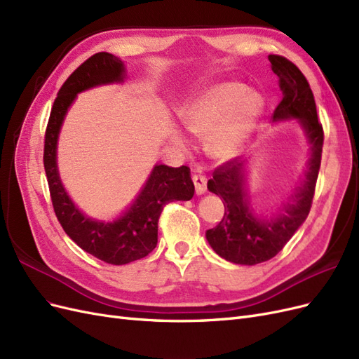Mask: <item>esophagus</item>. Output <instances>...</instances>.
<instances>
[{"label":"esophagus","instance_id":"esophagus-1","mask_svg":"<svg viewBox=\"0 0 359 359\" xmlns=\"http://www.w3.org/2000/svg\"><path fill=\"white\" fill-rule=\"evenodd\" d=\"M191 180H193V184H194V189H196V194H203L205 190H206V178L202 175L199 169L193 170Z\"/></svg>","mask_w":359,"mask_h":359}]
</instances>
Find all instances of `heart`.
<instances>
[{
  "label": "heart",
  "mask_w": 359,
  "mask_h": 359,
  "mask_svg": "<svg viewBox=\"0 0 359 359\" xmlns=\"http://www.w3.org/2000/svg\"><path fill=\"white\" fill-rule=\"evenodd\" d=\"M260 112L262 100L256 93L243 83L223 82L184 104L181 118L191 133L210 135L212 154L229 157L255 128Z\"/></svg>",
  "instance_id": "1"
}]
</instances>
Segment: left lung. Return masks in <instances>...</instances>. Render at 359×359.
Listing matches in <instances>:
<instances>
[{
  "instance_id": "1",
  "label": "left lung",
  "mask_w": 359,
  "mask_h": 359,
  "mask_svg": "<svg viewBox=\"0 0 359 359\" xmlns=\"http://www.w3.org/2000/svg\"><path fill=\"white\" fill-rule=\"evenodd\" d=\"M268 60L271 69L278 76L280 90L283 93L273 119H297L306 133L311 153L299 187L283 203L280 212L268 219L255 215L250 205L245 161L231 160L214 170L208 190L224 201V215L219 224L206 231V240L217 255L238 265H256L274 257L306 222L322 158L323 128L306 76L285 57L268 55Z\"/></svg>"
}]
</instances>
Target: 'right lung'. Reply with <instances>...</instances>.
<instances>
[{
	"instance_id": "obj_1",
	"label": "right lung",
	"mask_w": 359,
	"mask_h": 359,
	"mask_svg": "<svg viewBox=\"0 0 359 359\" xmlns=\"http://www.w3.org/2000/svg\"><path fill=\"white\" fill-rule=\"evenodd\" d=\"M124 78V62L109 52L95 53L81 64L62 83L53 102L43 154L53 211L64 232L86 253L111 265H126L153 252L163 206L173 201H190L194 194L187 166L156 165L133 203L112 222L86 217L70 199L57 166V144L64 118L79 93L123 82Z\"/></svg>"
}]
</instances>
